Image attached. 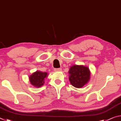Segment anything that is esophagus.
Wrapping results in <instances>:
<instances>
[{"label": "esophagus", "instance_id": "34e87169", "mask_svg": "<svg viewBox=\"0 0 121 121\" xmlns=\"http://www.w3.org/2000/svg\"><path fill=\"white\" fill-rule=\"evenodd\" d=\"M54 71H62V69L61 68H58V69H54Z\"/></svg>", "mask_w": 121, "mask_h": 121}]
</instances>
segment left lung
<instances>
[{"label":"left lung","instance_id":"obj_1","mask_svg":"<svg viewBox=\"0 0 121 121\" xmlns=\"http://www.w3.org/2000/svg\"><path fill=\"white\" fill-rule=\"evenodd\" d=\"M69 80L73 86L82 88L90 79L91 72L88 67L74 65L69 69Z\"/></svg>","mask_w":121,"mask_h":121}]
</instances>
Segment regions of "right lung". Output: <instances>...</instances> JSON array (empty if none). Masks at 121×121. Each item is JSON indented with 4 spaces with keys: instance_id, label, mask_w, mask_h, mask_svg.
<instances>
[{
    "instance_id": "add662e5",
    "label": "right lung",
    "mask_w": 121,
    "mask_h": 121,
    "mask_svg": "<svg viewBox=\"0 0 121 121\" xmlns=\"http://www.w3.org/2000/svg\"><path fill=\"white\" fill-rule=\"evenodd\" d=\"M47 76L48 73L47 72L37 71L29 77V81L33 86L37 88L40 87L44 84L45 78Z\"/></svg>"
}]
</instances>
